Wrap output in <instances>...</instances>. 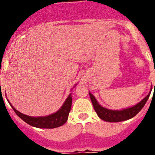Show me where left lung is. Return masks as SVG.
<instances>
[{
	"instance_id": "obj_1",
	"label": "left lung",
	"mask_w": 155,
	"mask_h": 155,
	"mask_svg": "<svg viewBox=\"0 0 155 155\" xmlns=\"http://www.w3.org/2000/svg\"><path fill=\"white\" fill-rule=\"evenodd\" d=\"M151 91H152V90H151ZM151 91L149 92V95L146 96L138 104L132 106V107L124 108L122 110H111L103 107L98 104L94 95H92L90 92H89V95H90V99H91L92 104L93 105L94 109L97 113V116L100 117L101 120L106 121V122H117L130 120V119L136 116L144 106L147 100L149 99Z\"/></svg>"
}]
</instances>
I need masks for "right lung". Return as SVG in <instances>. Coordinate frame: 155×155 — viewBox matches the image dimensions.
Listing matches in <instances>:
<instances>
[{
  "label": "right lung",
  "mask_w": 155,
  "mask_h": 155,
  "mask_svg": "<svg viewBox=\"0 0 155 155\" xmlns=\"http://www.w3.org/2000/svg\"><path fill=\"white\" fill-rule=\"evenodd\" d=\"M8 104L12 106V108H13L14 111L17 114V116L20 117L26 123L33 126V127H38V128L51 129L62 126L67 122L69 112H70L71 108L72 97L71 94H70L65 102H64L62 107L58 111L54 114H51L50 115H48L47 117H30L28 116V115L23 114L21 112L15 109V107L11 104L9 101H8Z\"/></svg>",
  "instance_id": "add662e5"
}]
</instances>
